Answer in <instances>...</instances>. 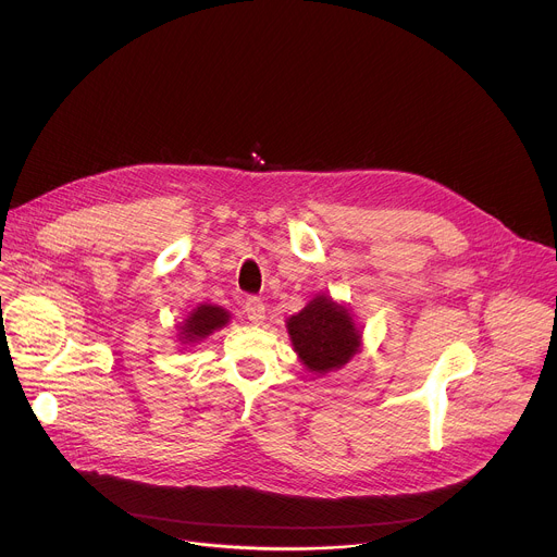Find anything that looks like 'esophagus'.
Listing matches in <instances>:
<instances>
[{"label":"esophagus","instance_id":"34e87169","mask_svg":"<svg viewBox=\"0 0 557 557\" xmlns=\"http://www.w3.org/2000/svg\"><path fill=\"white\" fill-rule=\"evenodd\" d=\"M264 301L260 299V297H256V295H249L247 299H245V312H247V317L249 320L253 322V324H260L262 320H264Z\"/></svg>","mask_w":557,"mask_h":557}]
</instances>
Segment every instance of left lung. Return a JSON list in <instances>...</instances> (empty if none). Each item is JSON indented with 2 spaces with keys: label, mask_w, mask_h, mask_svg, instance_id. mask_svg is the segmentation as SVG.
<instances>
[{
  "label": "left lung",
  "mask_w": 557,
  "mask_h": 557,
  "mask_svg": "<svg viewBox=\"0 0 557 557\" xmlns=\"http://www.w3.org/2000/svg\"><path fill=\"white\" fill-rule=\"evenodd\" d=\"M288 335L304 366L320 374L348 363L361 339L348 310L324 295L290 317Z\"/></svg>",
  "instance_id": "left-lung-1"
}]
</instances>
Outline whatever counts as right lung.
I'll list each match as a JSON object with an SVG mask.
<instances>
[{
  "label": "right lung",
  "mask_w": 557,
  "mask_h": 557,
  "mask_svg": "<svg viewBox=\"0 0 557 557\" xmlns=\"http://www.w3.org/2000/svg\"><path fill=\"white\" fill-rule=\"evenodd\" d=\"M226 322H228L226 310L211 304H202L187 317L185 326H181V335L185 342H200L213 331L222 329Z\"/></svg>",
  "instance_id": "1"
}]
</instances>
